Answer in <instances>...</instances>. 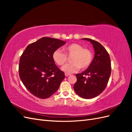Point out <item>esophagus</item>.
Segmentation results:
<instances>
[{
    "label": "esophagus",
    "mask_w": 132,
    "mask_h": 132,
    "mask_svg": "<svg viewBox=\"0 0 132 132\" xmlns=\"http://www.w3.org/2000/svg\"><path fill=\"white\" fill-rule=\"evenodd\" d=\"M70 75H71V74H70V73H65V77H68V76H69Z\"/></svg>",
    "instance_id": "esophagus-1"
}]
</instances>
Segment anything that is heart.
I'll use <instances>...</instances> for the list:
<instances>
[{"label": "heart", "mask_w": 132, "mask_h": 132, "mask_svg": "<svg viewBox=\"0 0 132 132\" xmlns=\"http://www.w3.org/2000/svg\"><path fill=\"white\" fill-rule=\"evenodd\" d=\"M65 53L60 50H55L52 54L54 62L59 66H63L68 62V57H71L70 64L62 67V70L67 73H74L80 69L84 70L93 62V53L87 48H84L80 44L74 43L64 48Z\"/></svg>", "instance_id": "b5f03b06"}]
</instances>
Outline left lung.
<instances>
[{"instance_id": "1", "label": "left lung", "mask_w": 132, "mask_h": 132, "mask_svg": "<svg viewBox=\"0 0 132 132\" xmlns=\"http://www.w3.org/2000/svg\"><path fill=\"white\" fill-rule=\"evenodd\" d=\"M82 39L93 44L95 53L87 69L76 74L77 81L74 90L79 96L89 99L97 96L105 89L111 73V64L109 53L100 43L90 38Z\"/></svg>"}]
</instances>
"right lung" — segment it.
Returning <instances> with one entry per match:
<instances>
[{
	"mask_svg": "<svg viewBox=\"0 0 132 132\" xmlns=\"http://www.w3.org/2000/svg\"><path fill=\"white\" fill-rule=\"evenodd\" d=\"M65 44L60 39L42 37L28 45L20 57L19 77L23 85L37 97H50L59 89L65 78L55 64L53 52Z\"/></svg>",
	"mask_w": 132,
	"mask_h": 132,
	"instance_id": "obj_1",
	"label": "right lung"
}]
</instances>
